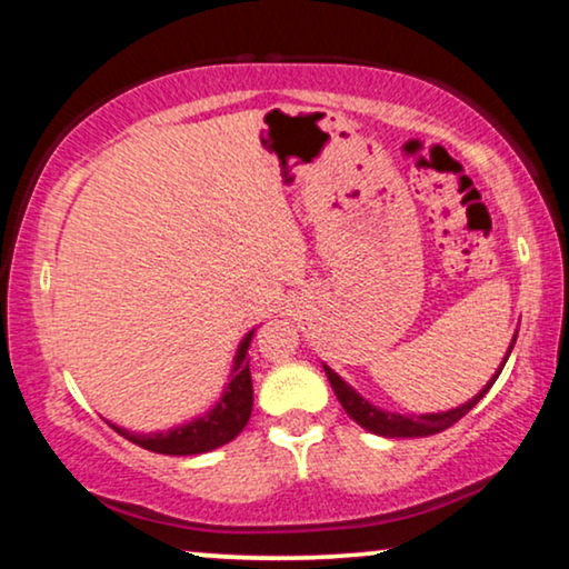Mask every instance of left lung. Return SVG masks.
I'll return each mask as SVG.
<instances>
[{
	"label": "left lung",
	"mask_w": 569,
	"mask_h": 569,
	"mask_svg": "<svg viewBox=\"0 0 569 569\" xmlns=\"http://www.w3.org/2000/svg\"><path fill=\"white\" fill-rule=\"evenodd\" d=\"M515 338H518V332H515V336H512V343H510V348H507L505 361L510 359ZM505 361L499 363V369L495 372V377H491V380L483 385V388L476 392L471 400H466V403L458 406V408H450V411H439V413H392V411H385V408L372 406L367 398L359 396V392H356L351 385L343 380V377L332 372L328 363H322V367H325V375H328V380L332 385V390H336V398L340 400V406L346 408V413L351 416V419L359 423V427H363L367 431H372V435L396 439V437H429V435H437V431H445L448 427H452V423H456V421L463 419V416L471 411V408L479 403L483 396H487L489 388H491V385H495V380L499 377V372H502Z\"/></svg>",
	"instance_id": "8db88e82"
}]
</instances>
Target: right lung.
<instances>
[{
  "label": "right lung",
  "mask_w": 569,
  "mask_h": 569,
  "mask_svg": "<svg viewBox=\"0 0 569 569\" xmlns=\"http://www.w3.org/2000/svg\"><path fill=\"white\" fill-rule=\"evenodd\" d=\"M254 328L241 338L233 356L229 382L223 385L221 398L208 408L206 413L194 416L177 427L163 429V431H130L124 427L111 423V429H117L121 437L130 439V442L140 445L150 452H161V456H200V452H210L221 445L231 442L233 437H239V431L247 427L249 416H252V375H249V343H252Z\"/></svg>",
  "instance_id": "right-lung-1"
}]
</instances>
